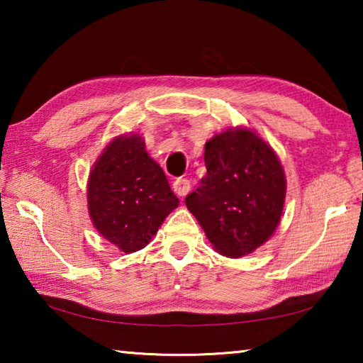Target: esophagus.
I'll return each mask as SVG.
<instances>
[{
    "label": "esophagus",
    "instance_id": "obj_1",
    "mask_svg": "<svg viewBox=\"0 0 363 363\" xmlns=\"http://www.w3.org/2000/svg\"><path fill=\"white\" fill-rule=\"evenodd\" d=\"M173 190H174L176 195L186 196L189 194V190H190V182L187 179H176L173 182Z\"/></svg>",
    "mask_w": 363,
    "mask_h": 363
}]
</instances>
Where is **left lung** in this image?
<instances>
[{"label":"left lung","mask_w":363,"mask_h":363,"mask_svg":"<svg viewBox=\"0 0 363 363\" xmlns=\"http://www.w3.org/2000/svg\"><path fill=\"white\" fill-rule=\"evenodd\" d=\"M206 176L186 199L213 248L225 257L253 253L277 230L286 177L277 153L250 128H229L205 144Z\"/></svg>","instance_id":"obj_1"}]
</instances>
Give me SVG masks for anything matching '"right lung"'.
Segmentation results:
<instances>
[{
	"label": "right lung",
	"instance_id": "right-lung-1",
	"mask_svg": "<svg viewBox=\"0 0 363 363\" xmlns=\"http://www.w3.org/2000/svg\"><path fill=\"white\" fill-rule=\"evenodd\" d=\"M88 211L101 235L123 253L143 250L179 206L163 169L139 134L113 138L88 177Z\"/></svg>",
	"mask_w": 363,
	"mask_h": 363
}]
</instances>
